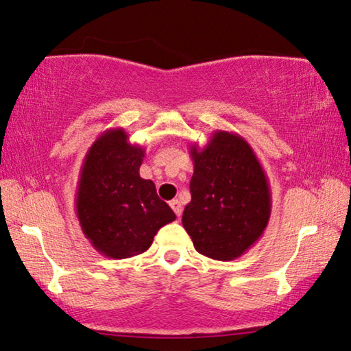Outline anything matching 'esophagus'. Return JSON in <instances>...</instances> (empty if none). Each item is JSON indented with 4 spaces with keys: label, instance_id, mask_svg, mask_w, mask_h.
<instances>
[{
    "label": "esophagus",
    "instance_id": "obj_1",
    "mask_svg": "<svg viewBox=\"0 0 351 351\" xmlns=\"http://www.w3.org/2000/svg\"><path fill=\"white\" fill-rule=\"evenodd\" d=\"M169 206H171L172 210H174V213L177 215V217L180 218V215H182V204H180V201H177V199H172V201L169 202Z\"/></svg>",
    "mask_w": 351,
    "mask_h": 351
}]
</instances>
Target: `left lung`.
<instances>
[{
  "mask_svg": "<svg viewBox=\"0 0 351 351\" xmlns=\"http://www.w3.org/2000/svg\"><path fill=\"white\" fill-rule=\"evenodd\" d=\"M191 201L182 224L197 252L234 261L267 229L271 193L254 150L240 134L217 130L204 147L190 145Z\"/></svg>",
  "mask_w": 351,
  "mask_h": 351,
  "instance_id": "obj_1",
  "label": "left lung"
}]
</instances>
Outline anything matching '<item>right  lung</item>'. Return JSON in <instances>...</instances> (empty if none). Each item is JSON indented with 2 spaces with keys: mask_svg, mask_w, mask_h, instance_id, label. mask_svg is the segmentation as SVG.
<instances>
[{
  "mask_svg": "<svg viewBox=\"0 0 351 351\" xmlns=\"http://www.w3.org/2000/svg\"><path fill=\"white\" fill-rule=\"evenodd\" d=\"M144 149L123 128H110L90 145L75 194L83 234L100 254L128 258L147 251L154 237L176 219L152 180L139 176Z\"/></svg>",
  "mask_w": 351,
  "mask_h": 351,
  "instance_id": "add662e5",
  "label": "right lung"
}]
</instances>
